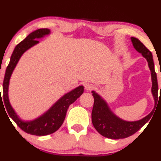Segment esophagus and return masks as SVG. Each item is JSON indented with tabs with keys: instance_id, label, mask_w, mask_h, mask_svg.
<instances>
[{
	"instance_id": "34e87169",
	"label": "esophagus",
	"mask_w": 161,
	"mask_h": 161,
	"mask_svg": "<svg viewBox=\"0 0 161 161\" xmlns=\"http://www.w3.org/2000/svg\"><path fill=\"white\" fill-rule=\"evenodd\" d=\"M85 88H86V91H92L94 88V86L93 84H91V83H87V84L85 86Z\"/></svg>"
}]
</instances>
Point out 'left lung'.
Wrapping results in <instances>:
<instances>
[{
	"label": "left lung",
	"instance_id": "left-lung-1",
	"mask_svg": "<svg viewBox=\"0 0 161 161\" xmlns=\"http://www.w3.org/2000/svg\"><path fill=\"white\" fill-rule=\"evenodd\" d=\"M130 39L134 49L139 53L142 54V55L148 62V67L151 71V76H152V94L154 100V107L148 115L142 119L134 121H125L113 113L106 100L97 93H96V92L92 91V95L94 99L92 113L93 125L100 134L109 139H124L134 134L151 119L158 100V79H157V74L154 70V64L152 52L149 51L138 39L135 37H131Z\"/></svg>",
	"mask_w": 161,
	"mask_h": 161
}]
</instances>
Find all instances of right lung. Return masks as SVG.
<instances>
[{"instance_id": "right-lung-1", "label": "right lung", "mask_w": 161, "mask_h": 161, "mask_svg": "<svg viewBox=\"0 0 161 161\" xmlns=\"http://www.w3.org/2000/svg\"><path fill=\"white\" fill-rule=\"evenodd\" d=\"M51 31L48 28L38 29L31 33L25 40H23L15 46L14 51L11 55L9 65L7 66L6 69L3 82V99L9 116L22 130L36 136H46L57 131L64 121L66 114L69 105L74 103L84 92L83 86H78L62 96L42 115L31 121H25L21 119L11 106L8 94L9 80L19 59L27 50L39 43L38 39H41L44 36L49 35ZM1 100H2V98Z\"/></svg>"}]
</instances>
